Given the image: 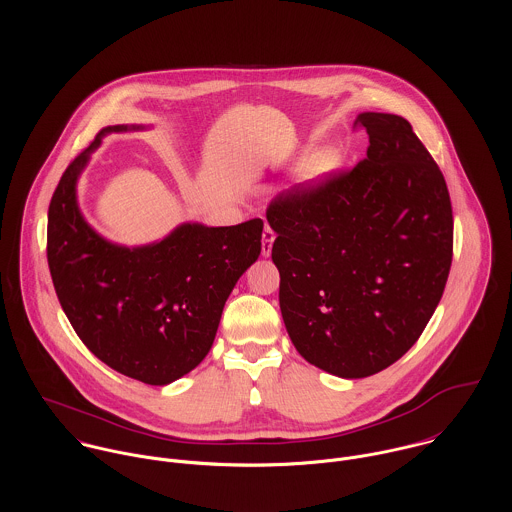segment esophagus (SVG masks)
Instances as JSON below:
<instances>
[{
  "mask_svg": "<svg viewBox=\"0 0 512 512\" xmlns=\"http://www.w3.org/2000/svg\"><path fill=\"white\" fill-rule=\"evenodd\" d=\"M274 240H276V232L270 228V226H266L264 228V232H262V256H270L272 254V246H274Z\"/></svg>",
  "mask_w": 512,
  "mask_h": 512,
  "instance_id": "obj_1",
  "label": "esophagus"
}]
</instances>
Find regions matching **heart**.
I'll return each mask as SVG.
<instances>
[{"mask_svg": "<svg viewBox=\"0 0 512 512\" xmlns=\"http://www.w3.org/2000/svg\"><path fill=\"white\" fill-rule=\"evenodd\" d=\"M337 163H339V155L333 149L321 151L311 161H307V165L303 167L301 179L303 181H319L325 175H329L337 167Z\"/></svg>", "mask_w": 512, "mask_h": 512, "instance_id": "1", "label": "heart"}]
</instances>
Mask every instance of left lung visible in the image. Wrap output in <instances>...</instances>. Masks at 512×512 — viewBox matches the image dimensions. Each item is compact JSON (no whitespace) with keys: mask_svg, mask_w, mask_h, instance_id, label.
Masks as SVG:
<instances>
[{"mask_svg":"<svg viewBox=\"0 0 512 512\" xmlns=\"http://www.w3.org/2000/svg\"><path fill=\"white\" fill-rule=\"evenodd\" d=\"M355 124L363 161L266 211L293 347L341 378L376 374L420 339L453 256L447 185L410 122L363 112Z\"/></svg>","mask_w":512,"mask_h":512,"instance_id":"obj_1","label":"left lung"}]
</instances>
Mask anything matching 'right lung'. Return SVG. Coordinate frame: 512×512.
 Masks as SVG:
<instances>
[{
    "label": "right lung",
    "mask_w": 512,
    "mask_h": 512,
    "mask_svg": "<svg viewBox=\"0 0 512 512\" xmlns=\"http://www.w3.org/2000/svg\"><path fill=\"white\" fill-rule=\"evenodd\" d=\"M128 130L144 126L104 128L63 173L49 205L47 260L88 351L120 374L165 386L211 351L228 295L260 256L264 222H183L134 248L100 236L78 209L76 183L102 138Z\"/></svg>",
    "instance_id": "right-lung-1"
}]
</instances>
